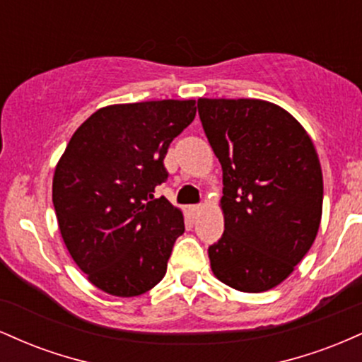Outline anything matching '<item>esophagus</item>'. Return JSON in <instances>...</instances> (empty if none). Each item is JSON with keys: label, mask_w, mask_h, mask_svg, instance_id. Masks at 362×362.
Masks as SVG:
<instances>
[{"label": "esophagus", "mask_w": 362, "mask_h": 362, "mask_svg": "<svg viewBox=\"0 0 362 362\" xmlns=\"http://www.w3.org/2000/svg\"><path fill=\"white\" fill-rule=\"evenodd\" d=\"M201 211H202V206H201V204H197V206H192V207H190V213H192L194 216L201 213Z\"/></svg>", "instance_id": "1"}]
</instances>
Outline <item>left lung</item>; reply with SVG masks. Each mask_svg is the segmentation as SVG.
I'll return each instance as SVG.
<instances>
[{
  "instance_id": "8db88e82",
  "label": "left lung",
  "mask_w": 362,
  "mask_h": 362,
  "mask_svg": "<svg viewBox=\"0 0 362 362\" xmlns=\"http://www.w3.org/2000/svg\"><path fill=\"white\" fill-rule=\"evenodd\" d=\"M199 117L223 168L224 233L211 269L243 293L281 284L317 238L322 167L289 112L257 98H199Z\"/></svg>"
}]
</instances>
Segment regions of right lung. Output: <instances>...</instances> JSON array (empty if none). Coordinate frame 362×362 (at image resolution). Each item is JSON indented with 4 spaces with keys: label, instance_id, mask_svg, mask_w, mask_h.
<instances>
[{
    "label": "right lung",
    "instance_id": "1",
    "mask_svg": "<svg viewBox=\"0 0 362 362\" xmlns=\"http://www.w3.org/2000/svg\"><path fill=\"white\" fill-rule=\"evenodd\" d=\"M195 117V100L109 105L69 139L52 178V202L69 255L88 281L132 298L163 279L182 211L155 187L168 178V146Z\"/></svg>",
    "mask_w": 362,
    "mask_h": 362
}]
</instances>
